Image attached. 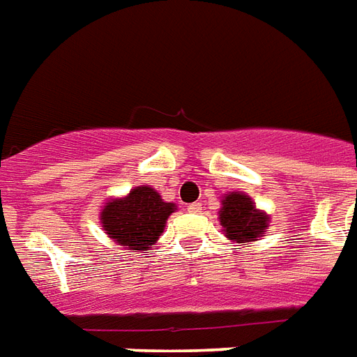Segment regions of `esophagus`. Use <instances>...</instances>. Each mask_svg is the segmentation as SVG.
<instances>
[{"instance_id":"1","label":"esophagus","mask_w":357,"mask_h":357,"mask_svg":"<svg viewBox=\"0 0 357 357\" xmlns=\"http://www.w3.org/2000/svg\"><path fill=\"white\" fill-rule=\"evenodd\" d=\"M188 211L190 213H201V203H192V205H188Z\"/></svg>"}]
</instances>
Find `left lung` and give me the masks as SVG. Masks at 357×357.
I'll return each mask as SVG.
<instances>
[{
	"mask_svg": "<svg viewBox=\"0 0 357 357\" xmlns=\"http://www.w3.org/2000/svg\"><path fill=\"white\" fill-rule=\"evenodd\" d=\"M220 224L227 239L233 243H252L258 241L269 227V216L258 211L246 194L231 192L222 199Z\"/></svg>",
	"mask_w": 357,
	"mask_h": 357,
	"instance_id": "1",
	"label": "left lung"
}]
</instances>
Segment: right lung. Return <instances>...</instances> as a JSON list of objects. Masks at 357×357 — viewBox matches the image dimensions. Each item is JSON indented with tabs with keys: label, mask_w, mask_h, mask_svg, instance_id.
I'll return each mask as SVG.
<instances>
[{
	"label": "right lung",
	"mask_w": 357,
	"mask_h": 357,
	"mask_svg": "<svg viewBox=\"0 0 357 357\" xmlns=\"http://www.w3.org/2000/svg\"><path fill=\"white\" fill-rule=\"evenodd\" d=\"M175 203H165L150 186H137L126 197L107 203L99 220L105 233L128 250H149L160 239Z\"/></svg>",
	"instance_id": "right-lung-1"
}]
</instances>
